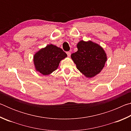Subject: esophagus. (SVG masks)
Returning <instances> with one entry per match:
<instances>
[{"instance_id": "esophagus-1", "label": "esophagus", "mask_w": 131, "mask_h": 131, "mask_svg": "<svg viewBox=\"0 0 131 131\" xmlns=\"http://www.w3.org/2000/svg\"><path fill=\"white\" fill-rule=\"evenodd\" d=\"M66 54H67V55H68V57H70V55H71V53H70V51H68V52H66Z\"/></svg>"}]
</instances>
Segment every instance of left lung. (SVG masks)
Instances as JSON below:
<instances>
[{
  "mask_svg": "<svg viewBox=\"0 0 131 131\" xmlns=\"http://www.w3.org/2000/svg\"><path fill=\"white\" fill-rule=\"evenodd\" d=\"M78 50L71 55L77 68L84 76L91 78L102 70L107 57L100 46L91 41L81 40L77 45Z\"/></svg>",
  "mask_w": 131,
  "mask_h": 131,
  "instance_id": "left-lung-1",
  "label": "left lung"
}]
</instances>
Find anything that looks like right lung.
I'll return each mask as SVG.
<instances>
[{
    "label": "right lung",
    "instance_id": "obj_1",
    "mask_svg": "<svg viewBox=\"0 0 131 131\" xmlns=\"http://www.w3.org/2000/svg\"><path fill=\"white\" fill-rule=\"evenodd\" d=\"M66 57L67 54L61 48L49 44L35 54V68L42 74H50L57 69L61 61Z\"/></svg>",
    "mask_w": 131,
    "mask_h": 131
}]
</instances>
